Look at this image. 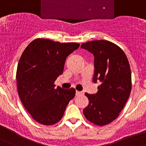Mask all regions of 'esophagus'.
Wrapping results in <instances>:
<instances>
[{"mask_svg":"<svg viewBox=\"0 0 146 146\" xmlns=\"http://www.w3.org/2000/svg\"><path fill=\"white\" fill-rule=\"evenodd\" d=\"M76 95L77 96H82V95H84V92H79V91H76Z\"/></svg>","mask_w":146,"mask_h":146,"instance_id":"34e87169","label":"esophagus"}]
</instances>
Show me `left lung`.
Masks as SVG:
<instances>
[{
    "instance_id": "1",
    "label": "left lung",
    "mask_w": 146,
    "mask_h": 146,
    "mask_svg": "<svg viewBox=\"0 0 146 146\" xmlns=\"http://www.w3.org/2000/svg\"><path fill=\"white\" fill-rule=\"evenodd\" d=\"M81 47L94 54L93 82L101 83L96 94L85 93L89 103L84 114L89 122L104 126L118 117L130 96V64L123 50L110 41H91L83 43Z\"/></svg>"
}]
</instances>
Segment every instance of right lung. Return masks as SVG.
Segmentation results:
<instances>
[{
  "label": "right lung",
  "instance_id": "obj_1",
  "mask_svg": "<svg viewBox=\"0 0 146 146\" xmlns=\"http://www.w3.org/2000/svg\"><path fill=\"white\" fill-rule=\"evenodd\" d=\"M79 46L76 42L38 38L23 52L16 71L18 94L26 110L39 123L52 125L59 122L76 95L75 88H55L54 83L63 72L67 57Z\"/></svg>",
  "mask_w": 146,
  "mask_h": 146
}]
</instances>
